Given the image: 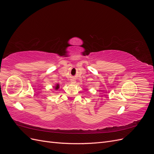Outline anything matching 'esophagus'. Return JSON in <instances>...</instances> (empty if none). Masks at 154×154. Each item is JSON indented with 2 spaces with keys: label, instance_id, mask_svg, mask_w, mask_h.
<instances>
[{
  "label": "esophagus",
  "instance_id": "34e87169",
  "mask_svg": "<svg viewBox=\"0 0 154 154\" xmlns=\"http://www.w3.org/2000/svg\"><path fill=\"white\" fill-rule=\"evenodd\" d=\"M71 83H75V80H74V79H71Z\"/></svg>",
  "mask_w": 154,
  "mask_h": 154
}]
</instances>
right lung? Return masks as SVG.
<instances>
[{
    "label": "right lung",
    "instance_id": "1",
    "mask_svg": "<svg viewBox=\"0 0 154 154\" xmlns=\"http://www.w3.org/2000/svg\"><path fill=\"white\" fill-rule=\"evenodd\" d=\"M59 87H60V85H59V84H57L56 85V86L54 87V88L56 90H58V88H59Z\"/></svg>",
    "mask_w": 154,
    "mask_h": 154
}]
</instances>
